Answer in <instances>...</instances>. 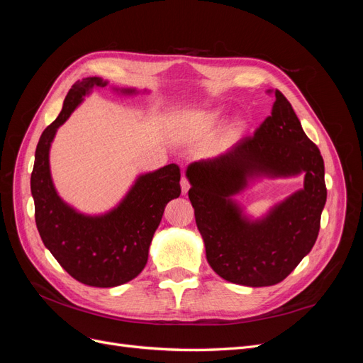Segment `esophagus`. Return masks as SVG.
Here are the masks:
<instances>
[{"label": "esophagus", "instance_id": "1", "mask_svg": "<svg viewBox=\"0 0 363 363\" xmlns=\"http://www.w3.org/2000/svg\"><path fill=\"white\" fill-rule=\"evenodd\" d=\"M180 184H182V192H183V195L188 194V191H189V188H191V184H189L188 179H186V177H182Z\"/></svg>", "mask_w": 363, "mask_h": 363}]
</instances>
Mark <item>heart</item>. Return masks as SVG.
I'll list each match as a JSON object with an SVG mask.
<instances>
[{"label":"heart","mask_w":363,"mask_h":363,"mask_svg":"<svg viewBox=\"0 0 363 363\" xmlns=\"http://www.w3.org/2000/svg\"><path fill=\"white\" fill-rule=\"evenodd\" d=\"M219 118H221V115H219V113H213V115H211V116H208V123H218V121H219Z\"/></svg>","instance_id":"heart-1"}]
</instances>
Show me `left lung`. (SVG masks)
I'll return each instance as SVG.
<instances>
[{
	"label": "left lung",
	"instance_id": "1",
	"mask_svg": "<svg viewBox=\"0 0 363 363\" xmlns=\"http://www.w3.org/2000/svg\"><path fill=\"white\" fill-rule=\"evenodd\" d=\"M305 174L303 189L251 218L235 200L252 179ZM189 200L208 265L227 281L272 286L286 279L311 252L327 200L324 160L306 136L291 103L276 91V103L251 136L223 155L192 162L186 169Z\"/></svg>",
	"mask_w": 363,
	"mask_h": 363
}]
</instances>
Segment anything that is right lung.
Returning a JSON list of instances; mask_svg holds the SVG:
<instances>
[{"label":"right lung","instance_id":"add662e5","mask_svg":"<svg viewBox=\"0 0 363 363\" xmlns=\"http://www.w3.org/2000/svg\"><path fill=\"white\" fill-rule=\"evenodd\" d=\"M107 84L101 77H87L71 87L62 112L39 139L30 180L43 245L69 276L95 288L119 286L139 276L147 265L148 250L164 207L182 192L180 168L171 163L138 175L124 199L101 215L82 213L60 199L50 171L54 136L86 95ZM113 91L123 95L139 94L135 87H113Z\"/></svg>","mask_w":363,"mask_h":363}]
</instances>
